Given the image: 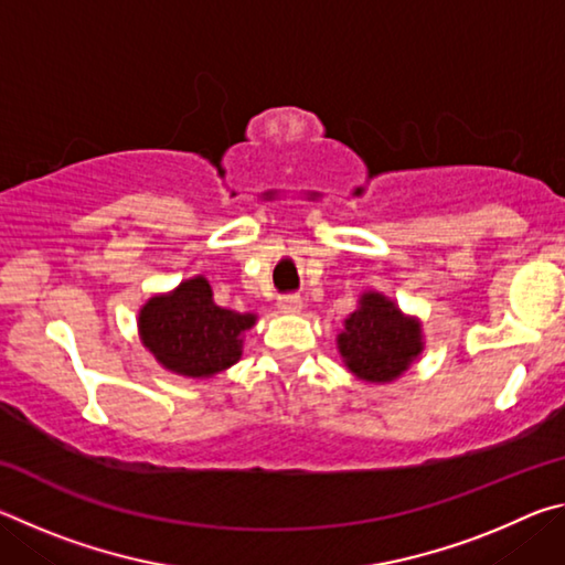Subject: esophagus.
Returning <instances> with one entry per match:
<instances>
[{
	"mask_svg": "<svg viewBox=\"0 0 565 565\" xmlns=\"http://www.w3.org/2000/svg\"><path fill=\"white\" fill-rule=\"evenodd\" d=\"M301 306H303L301 296H296V294H286V296H281V299H279L281 313H299Z\"/></svg>",
	"mask_w": 565,
	"mask_h": 565,
	"instance_id": "1",
	"label": "esophagus"
}]
</instances>
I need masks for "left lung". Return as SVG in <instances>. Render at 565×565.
I'll return each instance as SVG.
<instances>
[{"instance_id":"obj_1","label":"left lung","mask_w":565,"mask_h":565,"mask_svg":"<svg viewBox=\"0 0 565 565\" xmlns=\"http://www.w3.org/2000/svg\"><path fill=\"white\" fill-rule=\"evenodd\" d=\"M339 351L349 371L369 384H388L408 371L424 351L420 323L379 291L361 296L339 333Z\"/></svg>"}]
</instances>
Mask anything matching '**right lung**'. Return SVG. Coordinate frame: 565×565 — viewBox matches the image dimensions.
I'll return each mask as SVG.
<instances>
[{"mask_svg": "<svg viewBox=\"0 0 565 565\" xmlns=\"http://www.w3.org/2000/svg\"><path fill=\"white\" fill-rule=\"evenodd\" d=\"M254 323V313L216 306L212 286L204 276H194L141 306L139 337L164 369L212 379L242 359V337Z\"/></svg>", "mask_w": 565, "mask_h": 565, "instance_id": "obj_1", "label": "right lung"}]
</instances>
